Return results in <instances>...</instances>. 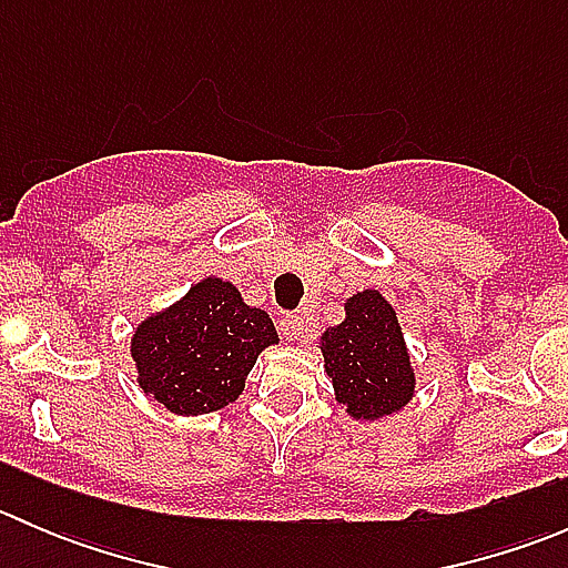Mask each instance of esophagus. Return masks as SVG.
<instances>
[{
	"label": "esophagus",
	"instance_id": "esophagus-1",
	"mask_svg": "<svg viewBox=\"0 0 568 568\" xmlns=\"http://www.w3.org/2000/svg\"><path fill=\"white\" fill-rule=\"evenodd\" d=\"M280 335L285 337V341L291 343H300L307 337V321L302 316H294V313H288V316L280 318Z\"/></svg>",
	"mask_w": 568,
	"mask_h": 568
}]
</instances>
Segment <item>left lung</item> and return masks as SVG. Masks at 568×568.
Wrapping results in <instances>:
<instances>
[{
    "instance_id": "left-lung-1",
    "label": "left lung",
    "mask_w": 568,
    "mask_h": 568,
    "mask_svg": "<svg viewBox=\"0 0 568 568\" xmlns=\"http://www.w3.org/2000/svg\"><path fill=\"white\" fill-rule=\"evenodd\" d=\"M343 311L346 318L318 337L335 400L363 423L398 415L417 385L398 313L376 288L352 294Z\"/></svg>"
}]
</instances>
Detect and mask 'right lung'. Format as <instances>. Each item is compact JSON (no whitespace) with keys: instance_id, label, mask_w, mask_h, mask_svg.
Returning <instances> with one entry per match:
<instances>
[{"instance_id":"1","label":"right lung","mask_w":568,"mask_h":568,"mask_svg":"<svg viewBox=\"0 0 568 568\" xmlns=\"http://www.w3.org/2000/svg\"><path fill=\"white\" fill-rule=\"evenodd\" d=\"M277 341L266 311L247 305L231 280L209 274L142 318L129 352L140 390L173 415L194 417L233 404L257 354Z\"/></svg>"}]
</instances>
